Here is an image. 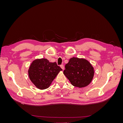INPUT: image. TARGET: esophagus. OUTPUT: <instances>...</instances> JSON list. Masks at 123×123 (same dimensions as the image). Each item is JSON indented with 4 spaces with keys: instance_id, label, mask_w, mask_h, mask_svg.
I'll list each match as a JSON object with an SVG mask.
<instances>
[{
    "instance_id": "esophagus-1",
    "label": "esophagus",
    "mask_w": 123,
    "mask_h": 123,
    "mask_svg": "<svg viewBox=\"0 0 123 123\" xmlns=\"http://www.w3.org/2000/svg\"><path fill=\"white\" fill-rule=\"evenodd\" d=\"M61 68H62V70L64 69V66L63 65H61Z\"/></svg>"
}]
</instances>
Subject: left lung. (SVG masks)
I'll use <instances>...</instances> for the list:
<instances>
[{
	"instance_id": "8db88e82",
	"label": "left lung",
	"mask_w": 123,
	"mask_h": 123,
	"mask_svg": "<svg viewBox=\"0 0 123 123\" xmlns=\"http://www.w3.org/2000/svg\"><path fill=\"white\" fill-rule=\"evenodd\" d=\"M64 74L73 86L82 88L91 83L94 76V70L88 61L72 57L65 65Z\"/></svg>"
}]
</instances>
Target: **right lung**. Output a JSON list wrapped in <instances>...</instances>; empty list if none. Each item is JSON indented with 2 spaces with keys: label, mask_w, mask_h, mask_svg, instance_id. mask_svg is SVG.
Wrapping results in <instances>:
<instances>
[{
  "label": "right lung",
  "mask_w": 123,
  "mask_h": 123,
  "mask_svg": "<svg viewBox=\"0 0 123 123\" xmlns=\"http://www.w3.org/2000/svg\"><path fill=\"white\" fill-rule=\"evenodd\" d=\"M56 62H50L46 58L36 59L29 70V76L32 82L39 89L48 88L60 71Z\"/></svg>",
  "instance_id": "obj_1"
}]
</instances>
